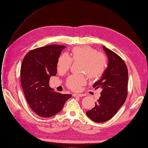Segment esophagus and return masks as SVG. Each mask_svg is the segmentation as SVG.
Returning <instances> with one entry per match:
<instances>
[{"instance_id": "obj_1", "label": "esophagus", "mask_w": 148, "mask_h": 148, "mask_svg": "<svg viewBox=\"0 0 148 148\" xmlns=\"http://www.w3.org/2000/svg\"><path fill=\"white\" fill-rule=\"evenodd\" d=\"M73 96L74 97H83V96H84V95L83 94H73Z\"/></svg>"}]
</instances>
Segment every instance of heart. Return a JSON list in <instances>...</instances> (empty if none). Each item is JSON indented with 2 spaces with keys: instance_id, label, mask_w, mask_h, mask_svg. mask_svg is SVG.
Masks as SVG:
<instances>
[{
  "instance_id": "heart-1",
  "label": "heart",
  "mask_w": 148,
  "mask_h": 148,
  "mask_svg": "<svg viewBox=\"0 0 148 148\" xmlns=\"http://www.w3.org/2000/svg\"><path fill=\"white\" fill-rule=\"evenodd\" d=\"M72 60L81 62L80 71L85 72L91 79H97L104 72L107 65V57L96 49L88 46L74 48L69 57L67 53H63L58 59L57 71L64 73L69 69ZM86 79L83 74L71 75L67 79L66 85L73 91H79L82 86L86 84Z\"/></svg>"
}]
</instances>
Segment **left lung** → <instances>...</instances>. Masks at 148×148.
I'll return each instance as SVG.
<instances>
[{
	"instance_id": "obj_1",
	"label": "left lung",
	"mask_w": 148,
	"mask_h": 148,
	"mask_svg": "<svg viewBox=\"0 0 148 148\" xmlns=\"http://www.w3.org/2000/svg\"><path fill=\"white\" fill-rule=\"evenodd\" d=\"M108 62L101 79L93 87L102 89L95 106L86 114L92 121L103 123L111 119L125 101L127 96L128 71L124 60L105 46H103Z\"/></svg>"
}]
</instances>
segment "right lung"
Here are the masks:
<instances>
[{"label": "right lung", "mask_w": 148, "mask_h": 148, "mask_svg": "<svg viewBox=\"0 0 148 148\" xmlns=\"http://www.w3.org/2000/svg\"><path fill=\"white\" fill-rule=\"evenodd\" d=\"M65 46L49 45L30 51L21 68V82L26 100L38 115L48 118L62 110L71 95L57 92L49 86V79L57 74V63Z\"/></svg>", "instance_id": "obj_1"}]
</instances>
